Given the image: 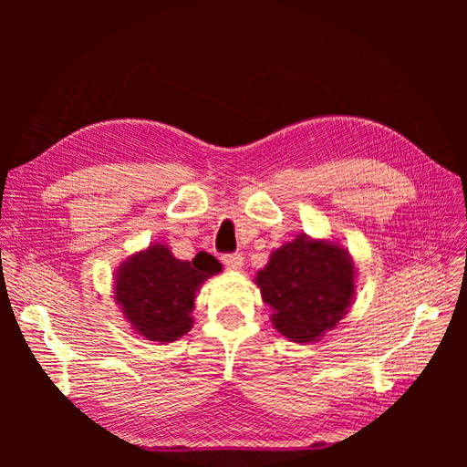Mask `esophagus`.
I'll list each match as a JSON object with an SVG mask.
<instances>
[{
	"label": "esophagus",
	"instance_id": "obj_1",
	"mask_svg": "<svg viewBox=\"0 0 467 467\" xmlns=\"http://www.w3.org/2000/svg\"><path fill=\"white\" fill-rule=\"evenodd\" d=\"M222 263L230 271H239L244 266V255L242 253H225V255H222Z\"/></svg>",
	"mask_w": 467,
	"mask_h": 467
}]
</instances>
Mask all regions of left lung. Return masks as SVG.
<instances>
[{"mask_svg":"<svg viewBox=\"0 0 467 467\" xmlns=\"http://www.w3.org/2000/svg\"><path fill=\"white\" fill-rule=\"evenodd\" d=\"M257 285L275 309V327L296 343H309L347 314L355 266L345 249L298 237L273 253Z\"/></svg>","mask_w":467,"mask_h":467,"instance_id":"left-lung-1","label":"left lung"}]
</instances>
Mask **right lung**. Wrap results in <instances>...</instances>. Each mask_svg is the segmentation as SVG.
Wrapping results in <instances>:
<instances>
[{
  "label": "right lung",
  "instance_id": "1",
  "mask_svg": "<svg viewBox=\"0 0 467 467\" xmlns=\"http://www.w3.org/2000/svg\"><path fill=\"white\" fill-rule=\"evenodd\" d=\"M220 271L222 265L204 251L191 263L175 259L163 245H151L120 266L117 302L148 341L171 343L191 329L194 292Z\"/></svg>",
  "mask_w": 467,
  "mask_h": 467
}]
</instances>
